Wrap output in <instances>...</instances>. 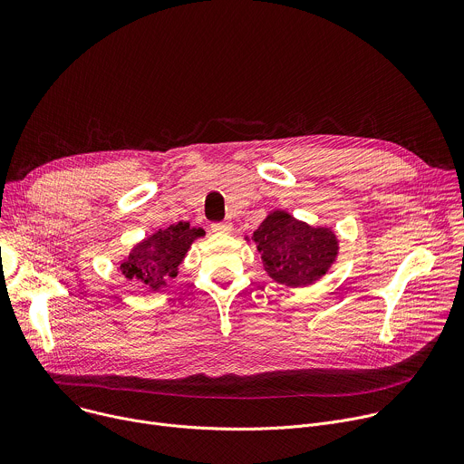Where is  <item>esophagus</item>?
Here are the masks:
<instances>
[{"label": "esophagus", "instance_id": "obj_1", "mask_svg": "<svg viewBox=\"0 0 464 464\" xmlns=\"http://www.w3.org/2000/svg\"><path fill=\"white\" fill-rule=\"evenodd\" d=\"M211 229H213V233L227 235L233 231V224L231 222H215V224H211Z\"/></svg>", "mask_w": 464, "mask_h": 464}]
</instances>
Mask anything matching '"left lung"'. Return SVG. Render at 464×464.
Segmentation results:
<instances>
[{
  "instance_id": "1",
  "label": "left lung",
  "mask_w": 464,
  "mask_h": 464,
  "mask_svg": "<svg viewBox=\"0 0 464 464\" xmlns=\"http://www.w3.org/2000/svg\"><path fill=\"white\" fill-rule=\"evenodd\" d=\"M244 240L260 253V268L279 285L306 288L315 285L338 262L340 238L328 226H310L285 209L266 215Z\"/></svg>"
}]
</instances>
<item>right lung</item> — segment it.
I'll use <instances>...</instances> for the list:
<instances>
[{
    "label": "right lung",
    "instance_id": "right-lung-1",
    "mask_svg": "<svg viewBox=\"0 0 464 464\" xmlns=\"http://www.w3.org/2000/svg\"><path fill=\"white\" fill-rule=\"evenodd\" d=\"M204 235L202 227H190L188 222L158 229L134 244L119 260L117 270L124 279L140 283L149 292H158L178 277L192 242Z\"/></svg>",
    "mask_w": 464,
    "mask_h": 464
}]
</instances>
